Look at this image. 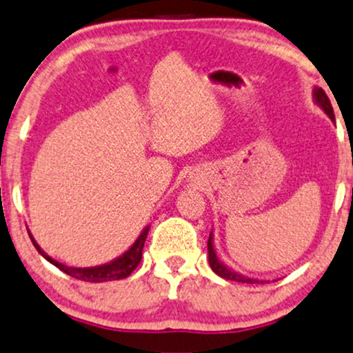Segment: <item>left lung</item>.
I'll list each match as a JSON object with an SVG mask.
<instances>
[{"mask_svg": "<svg viewBox=\"0 0 353 353\" xmlns=\"http://www.w3.org/2000/svg\"><path fill=\"white\" fill-rule=\"evenodd\" d=\"M312 99H314V103L317 106L323 110L325 114L330 117V121H336V117H334V110H332V104H330L327 94L324 93L323 88H319V86H314V90H312ZM214 234H210V239H208V259H210V265L212 268V272L216 273V275H219L221 278H224V280H229V281H237V283H249V285H259V283H268L265 280H256V278H250V276H245L242 275V273L239 272H234L232 268H229L228 265H224L223 262L219 260V256L216 254V249H214Z\"/></svg>", "mask_w": 353, "mask_h": 353, "instance_id": "obj_1", "label": "left lung"}]
</instances>
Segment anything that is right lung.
<instances>
[{
	"instance_id": "obj_1",
	"label": "right lung",
	"mask_w": 353,
	"mask_h": 353,
	"mask_svg": "<svg viewBox=\"0 0 353 353\" xmlns=\"http://www.w3.org/2000/svg\"><path fill=\"white\" fill-rule=\"evenodd\" d=\"M150 225L143 228V230L139 234V237L136 239V242L129 247L128 250L124 252L123 255L116 256L114 260L111 262L103 263V265H97V267H85V268H78V267H68V265H63L57 260L52 259L50 255H47L46 252L41 249V245L36 242V239L32 237V234L29 232L30 241H32L34 247L36 250L41 254L47 262H50L52 265H55L57 268L62 270L63 273L70 275L77 280H83V281H91V283H103V281H111V280H123V278H128L134 270L137 268V265L141 263L142 259V249H143V243H145L147 234H149Z\"/></svg>"
}]
</instances>
